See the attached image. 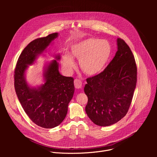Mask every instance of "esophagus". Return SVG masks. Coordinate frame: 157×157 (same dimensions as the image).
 Listing matches in <instances>:
<instances>
[{"instance_id":"1","label":"esophagus","mask_w":157,"mask_h":157,"mask_svg":"<svg viewBox=\"0 0 157 157\" xmlns=\"http://www.w3.org/2000/svg\"><path fill=\"white\" fill-rule=\"evenodd\" d=\"M74 84H75V87L76 89H80L81 88V86H82V82L79 79H75L74 81Z\"/></svg>"}]
</instances>
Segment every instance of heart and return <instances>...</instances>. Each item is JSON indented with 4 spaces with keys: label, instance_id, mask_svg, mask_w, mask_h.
I'll return each mask as SVG.
<instances>
[{
    "label": "heart",
    "instance_id": "1",
    "mask_svg": "<svg viewBox=\"0 0 157 157\" xmlns=\"http://www.w3.org/2000/svg\"><path fill=\"white\" fill-rule=\"evenodd\" d=\"M70 54H64L61 59L67 71L71 72L75 67L73 57L79 59V68L84 74L94 76L102 71L107 63L111 55V46L106 40L89 38L72 44Z\"/></svg>",
    "mask_w": 157,
    "mask_h": 157
}]
</instances>
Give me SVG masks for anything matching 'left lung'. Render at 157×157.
Masks as SVG:
<instances>
[{
	"instance_id": "8db88e82",
	"label": "left lung",
	"mask_w": 157,
	"mask_h": 157,
	"mask_svg": "<svg viewBox=\"0 0 157 157\" xmlns=\"http://www.w3.org/2000/svg\"><path fill=\"white\" fill-rule=\"evenodd\" d=\"M117 52L105 69L86 79L84 93L88 98L86 113L93 122L109 126L127 113L135 91L137 68L134 56L122 38H117Z\"/></svg>"
}]
</instances>
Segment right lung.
<instances>
[{
  "mask_svg": "<svg viewBox=\"0 0 157 157\" xmlns=\"http://www.w3.org/2000/svg\"><path fill=\"white\" fill-rule=\"evenodd\" d=\"M57 36L58 33H53L31 41L21 53L14 71L15 90L22 107L33 123L45 128H54L64 119L75 91L74 79L59 73L56 59L44 70L45 82L38 88H30L24 74L28 65L33 64Z\"/></svg>",
  "mask_w": 157,
  "mask_h": 157,
  "instance_id": "obj_1",
  "label": "right lung"
}]
</instances>
